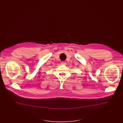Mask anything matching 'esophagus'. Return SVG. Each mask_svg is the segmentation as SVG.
I'll use <instances>...</instances> for the list:
<instances>
[{
  "label": "esophagus",
  "instance_id": "34e87169",
  "mask_svg": "<svg viewBox=\"0 0 123 123\" xmlns=\"http://www.w3.org/2000/svg\"><path fill=\"white\" fill-rule=\"evenodd\" d=\"M61 64H62V65H66V62H62Z\"/></svg>",
  "mask_w": 123,
  "mask_h": 123
}]
</instances>
